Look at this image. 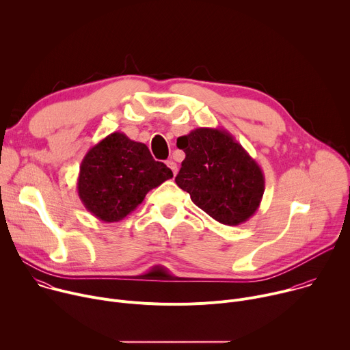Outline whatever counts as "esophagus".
Wrapping results in <instances>:
<instances>
[{
    "mask_svg": "<svg viewBox=\"0 0 350 350\" xmlns=\"http://www.w3.org/2000/svg\"><path fill=\"white\" fill-rule=\"evenodd\" d=\"M166 165L170 167V170H172V172H173V174L176 176V174H177V163H176L174 161H167V162H166Z\"/></svg>",
    "mask_w": 350,
    "mask_h": 350,
    "instance_id": "34e87169",
    "label": "esophagus"
}]
</instances>
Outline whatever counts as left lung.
<instances>
[{
	"instance_id": "1",
	"label": "left lung",
	"mask_w": 350,
	"mask_h": 350,
	"mask_svg": "<svg viewBox=\"0 0 350 350\" xmlns=\"http://www.w3.org/2000/svg\"><path fill=\"white\" fill-rule=\"evenodd\" d=\"M177 146L185 159L176 183L198 208L226 226L242 224L255 215L265 174L227 130L199 127L178 137Z\"/></svg>"
}]
</instances>
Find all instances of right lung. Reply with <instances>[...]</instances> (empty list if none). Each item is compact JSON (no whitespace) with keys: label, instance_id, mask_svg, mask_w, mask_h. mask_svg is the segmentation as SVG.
Returning <instances> with one entry per match:
<instances>
[{"label":"right lung","instance_id":"obj_1","mask_svg":"<svg viewBox=\"0 0 350 350\" xmlns=\"http://www.w3.org/2000/svg\"><path fill=\"white\" fill-rule=\"evenodd\" d=\"M173 177L145 144L115 131L88 149L77 177L84 208L105 223L123 220L152 188Z\"/></svg>","mask_w":350,"mask_h":350}]
</instances>
